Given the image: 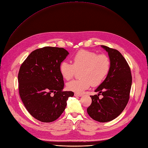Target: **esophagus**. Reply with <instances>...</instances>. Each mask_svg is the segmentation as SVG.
I'll return each instance as SVG.
<instances>
[{"label": "esophagus", "instance_id": "esophagus-1", "mask_svg": "<svg viewBox=\"0 0 148 148\" xmlns=\"http://www.w3.org/2000/svg\"><path fill=\"white\" fill-rule=\"evenodd\" d=\"M74 95L75 96V97H82V94H79V93H74Z\"/></svg>", "mask_w": 148, "mask_h": 148}]
</instances>
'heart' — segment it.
Here are the masks:
<instances>
[{
  "label": "heart",
  "instance_id": "obj_1",
  "mask_svg": "<svg viewBox=\"0 0 148 148\" xmlns=\"http://www.w3.org/2000/svg\"><path fill=\"white\" fill-rule=\"evenodd\" d=\"M73 64L66 61L60 65V73L66 80L74 76L75 70L82 69L80 79L73 80L66 83V88L71 91L82 92L91 84L97 86L102 82L110 69V60L105 54H99L86 50L77 53L72 59Z\"/></svg>",
  "mask_w": 148,
  "mask_h": 148
}]
</instances>
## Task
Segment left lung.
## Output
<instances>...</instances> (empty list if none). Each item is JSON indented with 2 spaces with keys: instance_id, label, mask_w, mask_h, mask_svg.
<instances>
[{
  "instance_id": "1",
  "label": "left lung",
  "mask_w": 148,
  "mask_h": 148,
  "mask_svg": "<svg viewBox=\"0 0 148 148\" xmlns=\"http://www.w3.org/2000/svg\"><path fill=\"white\" fill-rule=\"evenodd\" d=\"M108 53L110 69L104 80L91 95L92 103L87 109L88 115L99 122L110 121L122 112L130 99L132 85L130 68L119 51L101 45ZM100 93L103 98L100 99Z\"/></svg>"
}]
</instances>
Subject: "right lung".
Instances as JSON below:
<instances>
[{
	"label": "right lung",
	"mask_w": 148,
	"mask_h": 148,
	"mask_svg": "<svg viewBox=\"0 0 148 148\" xmlns=\"http://www.w3.org/2000/svg\"><path fill=\"white\" fill-rule=\"evenodd\" d=\"M69 54L63 48L46 47L33 51L18 74L19 94L29 113L42 122L55 121L63 112L72 91H63L60 63Z\"/></svg>",
	"instance_id": "1"
}]
</instances>
